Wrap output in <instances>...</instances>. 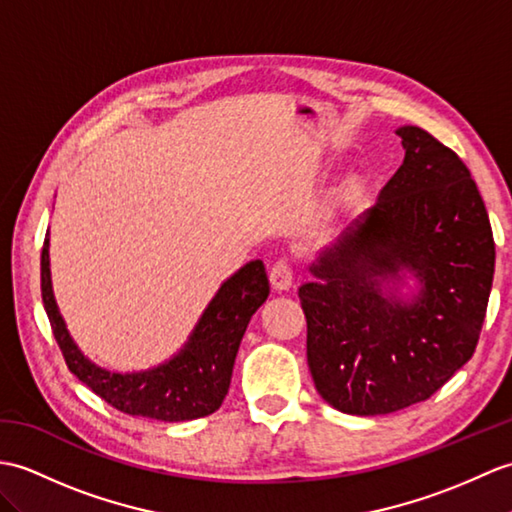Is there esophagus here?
I'll use <instances>...</instances> for the list:
<instances>
[{
	"instance_id": "obj_1",
	"label": "esophagus",
	"mask_w": 512,
	"mask_h": 512,
	"mask_svg": "<svg viewBox=\"0 0 512 512\" xmlns=\"http://www.w3.org/2000/svg\"><path fill=\"white\" fill-rule=\"evenodd\" d=\"M268 277H270V283H272V288H275V290H279V292L290 290L292 288V281H294L290 259L288 257H279L275 264H272Z\"/></svg>"
}]
</instances>
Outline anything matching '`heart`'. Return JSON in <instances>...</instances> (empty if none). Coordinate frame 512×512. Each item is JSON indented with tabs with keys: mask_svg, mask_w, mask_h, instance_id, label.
Returning <instances> with one entry per match:
<instances>
[{
	"mask_svg": "<svg viewBox=\"0 0 512 512\" xmlns=\"http://www.w3.org/2000/svg\"><path fill=\"white\" fill-rule=\"evenodd\" d=\"M362 194V178L360 176H349L347 181H344L338 189V200L340 202H353L358 200Z\"/></svg>",
	"mask_w": 512,
	"mask_h": 512,
	"instance_id": "heart-1",
	"label": "heart"
}]
</instances>
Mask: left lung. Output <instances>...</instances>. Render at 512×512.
<instances>
[{"label": "left lung", "instance_id": "obj_1", "mask_svg": "<svg viewBox=\"0 0 512 512\" xmlns=\"http://www.w3.org/2000/svg\"><path fill=\"white\" fill-rule=\"evenodd\" d=\"M371 209L351 222L299 288L307 364L340 412L375 417L430 399L478 347L495 242L484 200L458 154L419 126ZM401 267L422 279L403 304L381 294Z\"/></svg>", "mask_w": 512, "mask_h": 512}]
</instances>
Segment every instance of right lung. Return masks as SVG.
I'll return each mask as SVG.
<instances>
[{"label":"right lung","mask_w":512,"mask_h":512,"mask_svg":"<svg viewBox=\"0 0 512 512\" xmlns=\"http://www.w3.org/2000/svg\"><path fill=\"white\" fill-rule=\"evenodd\" d=\"M268 292L264 264L251 261L218 290L187 347L174 360L146 373L120 375L91 364L71 342L52 294L47 237L41 253L43 305L69 371L115 410L165 423L207 417L222 406L248 320L268 299Z\"/></svg>","instance_id":"1"}]
</instances>
